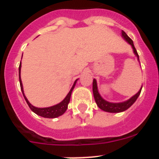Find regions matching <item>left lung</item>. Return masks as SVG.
Wrapping results in <instances>:
<instances>
[{
	"label": "left lung",
	"mask_w": 159,
	"mask_h": 159,
	"mask_svg": "<svg viewBox=\"0 0 159 159\" xmlns=\"http://www.w3.org/2000/svg\"><path fill=\"white\" fill-rule=\"evenodd\" d=\"M122 36H123V37L124 38L125 40H127V41L130 43V45L132 46L133 50H134V54L136 55V57H137L138 59H139V55H138L137 51H136V48H134L133 40H132L131 39L127 36V33H126L124 31L122 32ZM142 88H143V86H142ZM92 89H93L94 98H95V102H96V104L98 105V107H99L100 109H102V111H104L111 112V113H117V112H122L127 110V109H128V108L130 107L131 106L134 102H135L136 99H138V97L139 96L142 91V88H141L136 95H134V96L131 97L130 99H128V100L126 101V102H119V103H114V102H107V101L104 100V99H102V97L100 96L99 92H98L96 80H93V86H92Z\"/></svg>",
	"instance_id": "left-lung-1"
}]
</instances>
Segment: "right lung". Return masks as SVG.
<instances>
[{"instance_id":"right-lung-1","label":"right lung","mask_w":159,"mask_h":159,"mask_svg":"<svg viewBox=\"0 0 159 159\" xmlns=\"http://www.w3.org/2000/svg\"><path fill=\"white\" fill-rule=\"evenodd\" d=\"M20 67H21V61H20V64L19 66V80H20V89L22 91V93H23L24 97H25V99L27 102L28 105L30 107L31 110L32 111L36 113V115L38 116H42V117L44 118H57L58 116H62L63 114L66 111L67 108V105L69 103L70 101V98H71V92H72L73 88L75 87V84L73 85V87L71 88V89L70 90L69 93L67 94V96L65 97V99L62 101L61 102H60L59 104L55 105V106L50 107H45V108H38V107H35L32 106L30 102L28 101L27 98L25 97V94H24V91H23V86H22V83H21V79H20Z\"/></svg>"}]
</instances>
